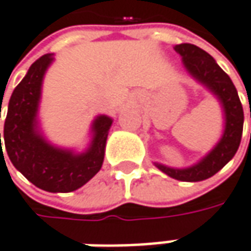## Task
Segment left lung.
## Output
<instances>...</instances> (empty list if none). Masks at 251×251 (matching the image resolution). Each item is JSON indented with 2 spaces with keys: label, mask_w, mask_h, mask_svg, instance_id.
Listing matches in <instances>:
<instances>
[{
  "label": "left lung",
  "mask_w": 251,
  "mask_h": 251,
  "mask_svg": "<svg viewBox=\"0 0 251 251\" xmlns=\"http://www.w3.org/2000/svg\"><path fill=\"white\" fill-rule=\"evenodd\" d=\"M175 50L182 55L186 69L220 99L225 108L226 127L217 146L198 165L187 169H170L162 165L156 166L173 179L182 182H200L216 175L236 155L243 133V106L231 79L207 52L193 44H180L176 45Z\"/></svg>",
  "instance_id": "left-lung-1"
}]
</instances>
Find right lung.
Here are the masks:
<instances>
[{
	"mask_svg": "<svg viewBox=\"0 0 251 251\" xmlns=\"http://www.w3.org/2000/svg\"><path fill=\"white\" fill-rule=\"evenodd\" d=\"M52 61L51 53L38 58L14 89L4 124V142L9 160L31 183L52 193H68L91 180L102 168L112 119L105 115L96 119L92 145L82 155L56 149L42 139L35 129V118L42 78ZM0 151V157H4L1 133Z\"/></svg>",
	"mask_w": 251,
	"mask_h": 251,
	"instance_id": "add662e5",
	"label": "right lung"
}]
</instances>
